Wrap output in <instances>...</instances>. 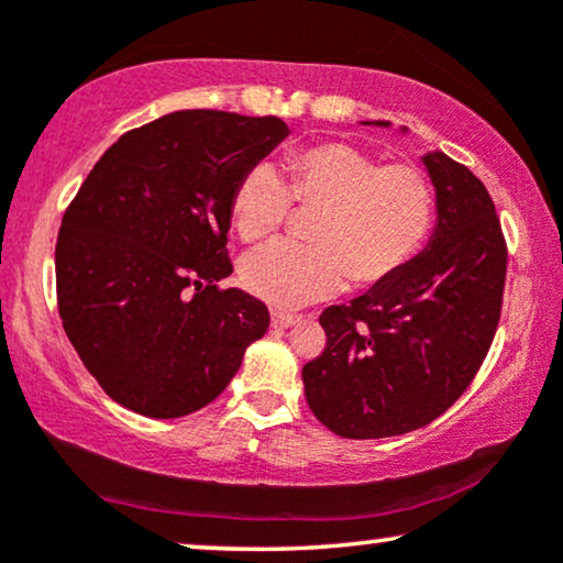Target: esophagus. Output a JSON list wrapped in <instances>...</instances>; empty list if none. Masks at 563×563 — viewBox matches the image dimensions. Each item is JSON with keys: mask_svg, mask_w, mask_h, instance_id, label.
I'll return each mask as SVG.
<instances>
[{"mask_svg": "<svg viewBox=\"0 0 563 563\" xmlns=\"http://www.w3.org/2000/svg\"><path fill=\"white\" fill-rule=\"evenodd\" d=\"M299 318L295 314H287V312H272V328H279V330H287L291 325H297Z\"/></svg>", "mask_w": 563, "mask_h": 563, "instance_id": "1", "label": "esophagus"}]
</instances>
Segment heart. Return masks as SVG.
<instances>
[{
	"label": "heart",
	"instance_id": "b5f03b06",
	"mask_svg": "<svg viewBox=\"0 0 563 563\" xmlns=\"http://www.w3.org/2000/svg\"><path fill=\"white\" fill-rule=\"evenodd\" d=\"M289 184L272 164L245 172L233 195L243 241L272 235L291 199L320 207L314 245L274 241L245 253L241 284L264 302L295 310L341 291L374 287L422 249L433 225V189L420 168L382 164L351 143H320L287 158Z\"/></svg>",
	"mask_w": 563,
	"mask_h": 563
}]
</instances>
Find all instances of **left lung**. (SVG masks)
I'll return each mask as SVG.
<instances>
[{
	"instance_id": "left-lung-1",
	"label": "left lung",
	"mask_w": 563,
	"mask_h": 563,
	"mask_svg": "<svg viewBox=\"0 0 563 563\" xmlns=\"http://www.w3.org/2000/svg\"><path fill=\"white\" fill-rule=\"evenodd\" d=\"M420 161L435 189L428 245L387 282L330 305L320 314L325 351L302 368L314 418L353 441L410 433L449 410L479 372L503 310L507 245L489 191L443 151Z\"/></svg>"
}]
</instances>
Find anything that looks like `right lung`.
Here are the masks:
<instances>
[{"mask_svg":"<svg viewBox=\"0 0 563 563\" xmlns=\"http://www.w3.org/2000/svg\"><path fill=\"white\" fill-rule=\"evenodd\" d=\"M289 135L279 118L181 110L130 130L60 222L58 312L114 402L156 420L202 410L264 338L268 310L233 274L228 230L245 172Z\"/></svg>","mask_w":563,"mask_h":563,"instance_id":"right-lung-1","label":"right lung"}]
</instances>
